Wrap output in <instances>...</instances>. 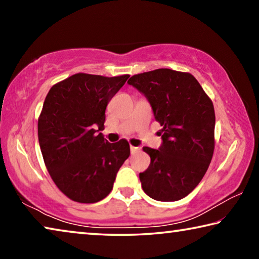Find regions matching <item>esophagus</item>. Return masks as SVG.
<instances>
[{
    "label": "esophagus",
    "mask_w": 259,
    "mask_h": 259,
    "mask_svg": "<svg viewBox=\"0 0 259 259\" xmlns=\"http://www.w3.org/2000/svg\"><path fill=\"white\" fill-rule=\"evenodd\" d=\"M130 151H131V153H133V154H135V153H137V152H140L142 151V147L140 146H130Z\"/></svg>",
    "instance_id": "obj_1"
}]
</instances>
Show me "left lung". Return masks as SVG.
<instances>
[{"label":"left lung","instance_id":"8db88e82","mask_svg":"<svg viewBox=\"0 0 259 259\" xmlns=\"http://www.w3.org/2000/svg\"><path fill=\"white\" fill-rule=\"evenodd\" d=\"M128 83L145 96L162 126L159 150L144 147L150 166L139 174L144 192L156 201H178L194 190L211 162L214 109L190 73L159 68Z\"/></svg>","mask_w":259,"mask_h":259}]
</instances>
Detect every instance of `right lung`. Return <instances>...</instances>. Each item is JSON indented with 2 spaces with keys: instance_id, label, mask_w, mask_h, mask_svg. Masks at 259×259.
Instances as JSON below:
<instances>
[{
  "instance_id": "1",
  "label": "right lung",
  "mask_w": 259,
  "mask_h": 259,
  "mask_svg": "<svg viewBox=\"0 0 259 259\" xmlns=\"http://www.w3.org/2000/svg\"><path fill=\"white\" fill-rule=\"evenodd\" d=\"M129 75L106 77L78 73L48 93L37 135L46 166L57 187L80 203H95L112 191L130 155L125 139H104L105 109Z\"/></svg>"
}]
</instances>
